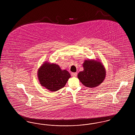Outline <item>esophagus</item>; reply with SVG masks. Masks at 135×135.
<instances>
[{
	"label": "esophagus",
	"instance_id": "1",
	"mask_svg": "<svg viewBox=\"0 0 135 135\" xmlns=\"http://www.w3.org/2000/svg\"><path fill=\"white\" fill-rule=\"evenodd\" d=\"M71 75H72V76H73V77H76V76H77V73H76V72L72 73Z\"/></svg>",
	"mask_w": 135,
	"mask_h": 135
}]
</instances>
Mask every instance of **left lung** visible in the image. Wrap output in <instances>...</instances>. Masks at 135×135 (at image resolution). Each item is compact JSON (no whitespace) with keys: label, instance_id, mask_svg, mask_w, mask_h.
I'll list each match as a JSON object with an SVG mask.
<instances>
[{"label":"left lung","instance_id":"8db88e82","mask_svg":"<svg viewBox=\"0 0 135 135\" xmlns=\"http://www.w3.org/2000/svg\"><path fill=\"white\" fill-rule=\"evenodd\" d=\"M83 67L84 71L78 73V78L84 85L95 88L103 82L106 71L101 63L94 60H86Z\"/></svg>","mask_w":135,"mask_h":135}]
</instances>
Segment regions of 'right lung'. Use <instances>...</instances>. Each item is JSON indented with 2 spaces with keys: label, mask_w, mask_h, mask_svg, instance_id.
<instances>
[{
  "label": "right lung",
  "mask_w": 135,
  "mask_h": 135,
  "mask_svg": "<svg viewBox=\"0 0 135 135\" xmlns=\"http://www.w3.org/2000/svg\"><path fill=\"white\" fill-rule=\"evenodd\" d=\"M70 76L67 71L61 70L58 65L47 62L42 65L38 71L40 83L51 91L63 88Z\"/></svg>",
  "instance_id": "obj_1"
}]
</instances>
